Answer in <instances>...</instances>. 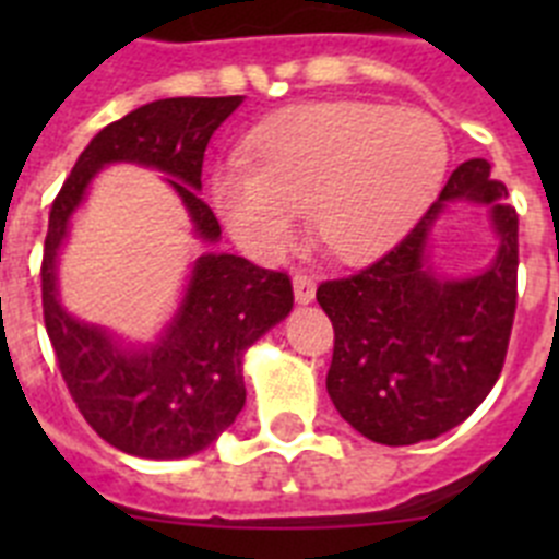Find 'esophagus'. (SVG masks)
I'll return each instance as SVG.
<instances>
[{
	"label": "esophagus",
	"instance_id": "obj_1",
	"mask_svg": "<svg viewBox=\"0 0 559 559\" xmlns=\"http://www.w3.org/2000/svg\"><path fill=\"white\" fill-rule=\"evenodd\" d=\"M294 296H296V302H313V296H316V283H313V276L305 274V271H296L294 274Z\"/></svg>",
	"mask_w": 559,
	"mask_h": 559
}]
</instances>
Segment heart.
<instances>
[{
  "instance_id": "b5f03b06",
  "label": "heart",
  "mask_w": 559,
  "mask_h": 559,
  "mask_svg": "<svg viewBox=\"0 0 559 559\" xmlns=\"http://www.w3.org/2000/svg\"><path fill=\"white\" fill-rule=\"evenodd\" d=\"M243 159L221 165L210 192L246 249L283 251L310 206V231L322 249L364 260L412 229L437 199L451 142L426 111L310 103L257 128Z\"/></svg>"
}]
</instances>
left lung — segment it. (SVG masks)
Instances as JSON below:
<instances>
[{
  "label": "left lung",
  "instance_id": "obj_1",
  "mask_svg": "<svg viewBox=\"0 0 559 559\" xmlns=\"http://www.w3.org/2000/svg\"><path fill=\"white\" fill-rule=\"evenodd\" d=\"M490 162H462L439 199L372 265L319 285L335 330L328 392L338 414L380 445H414L451 431L496 386L518 305V215ZM448 200L491 210L497 263L467 281H437L425 240Z\"/></svg>",
  "mask_w": 559,
  "mask_h": 559
}]
</instances>
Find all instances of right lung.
Returning <instances> with one entry per match:
<instances>
[{"instance_id":"right-lung-1","label":"right lung","mask_w":559,"mask_h":559,"mask_svg":"<svg viewBox=\"0 0 559 559\" xmlns=\"http://www.w3.org/2000/svg\"><path fill=\"white\" fill-rule=\"evenodd\" d=\"M243 103L231 97H167L103 128L75 162L49 210L41 260V302L49 344L69 394L108 445L142 459H181L204 451L246 403L243 353L294 308L285 271L243 257L195 260L181 308L159 344L128 353L95 324L78 322L58 302L56 257L69 215L88 181L111 162H136L173 176L199 237L215 243L221 224L199 199L210 136Z\"/></svg>"}]
</instances>
